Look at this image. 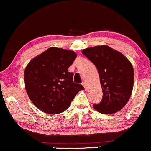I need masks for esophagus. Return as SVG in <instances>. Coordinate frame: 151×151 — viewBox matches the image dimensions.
<instances>
[{"label":"esophagus","mask_w":151,"mask_h":151,"mask_svg":"<svg viewBox=\"0 0 151 151\" xmlns=\"http://www.w3.org/2000/svg\"><path fill=\"white\" fill-rule=\"evenodd\" d=\"M82 84L84 86V88H85V89H86V82H82Z\"/></svg>","instance_id":"1"}]
</instances>
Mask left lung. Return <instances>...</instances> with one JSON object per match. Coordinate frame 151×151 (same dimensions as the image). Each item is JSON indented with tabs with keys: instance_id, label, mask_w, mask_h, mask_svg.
<instances>
[{
	"instance_id": "obj_1",
	"label": "left lung",
	"mask_w": 151,
	"mask_h": 151,
	"mask_svg": "<svg viewBox=\"0 0 151 151\" xmlns=\"http://www.w3.org/2000/svg\"><path fill=\"white\" fill-rule=\"evenodd\" d=\"M82 53L98 69L103 96L94 104L96 111L111 114L121 110L129 100L134 82V71L123 54L106 45L84 49Z\"/></svg>"
}]
</instances>
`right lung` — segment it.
Here are the masks:
<instances>
[{"label":"right lung","instance_id":"1","mask_svg":"<svg viewBox=\"0 0 151 151\" xmlns=\"http://www.w3.org/2000/svg\"><path fill=\"white\" fill-rule=\"evenodd\" d=\"M73 51L51 47L29 62L24 71V84L33 104L43 112L58 114L69 108L80 90L73 81L69 67L75 60Z\"/></svg>","mask_w":151,"mask_h":151}]
</instances>
